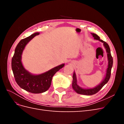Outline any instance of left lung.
Masks as SVG:
<instances>
[{"label": "left lung", "mask_w": 124, "mask_h": 124, "mask_svg": "<svg viewBox=\"0 0 124 124\" xmlns=\"http://www.w3.org/2000/svg\"><path fill=\"white\" fill-rule=\"evenodd\" d=\"M93 37L95 39L99 40L101 42L103 43V45L106 48V51L107 52V55H108V67L107 70V73H106V76L105 77L103 81L101 82V83L97 86V87L93 88H91V89H83L81 88L80 86H78L77 85V78L76 74L74 72L73 74V82H72V87L73 89L75 91V92H77L78 93H79V94L82 95H94L97 93H98L100 90L102 88L103 86L108 83V82L109 80L110 77H111V69L112 66H113V57L111 54V51H110V48L108 43L103 41L102 40H100V37L95 33H92Z\"/></svg>", "instance_id": "8db88e82"}]
</instances>
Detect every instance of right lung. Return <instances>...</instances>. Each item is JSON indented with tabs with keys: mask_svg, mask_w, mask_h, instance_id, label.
<instances>
[{
	"mask_svg": "<svg viewBox=\"0 0 124 124\" xmlns=\"http://www.w3.org/2000/svg\"><path fill=\"white\" fill-rule=\"evenodd\" d=\"M39 34V32H36L22 39L15 49L11 62L12 69L17 84L21 88L33 93L46 92L50 87L54 75L64 66V64L61 65L39 75L31 74L25 69L21 62L22 52L29 41Z\"/></svg>",
	"mask_w": 124,
	"mask_h": 124,
	"instance_id": "right-lung-1",
	"label": "right lung"
}]
</instances>
